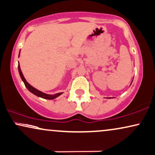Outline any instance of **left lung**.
Wrapping results in <instances>:
<instances>
[{"label":"left lung","instance_id":"obj_1","mask_svg":"<svg viewBox=\"0 0 155 155\" xmlns=\"http://www.w3.org/2000/svg\"><path fill=\"white\" fill-rule=\"evenodd\" d=\"M131 84H132V82H131ZM131 84H130V85H131ZM107 99H110V98H112V97H107Z\"/></svg>","mask_w":155,"mask_h":155}]
</instances>
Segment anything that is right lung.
<instances>
[{
  "label": "right lung",
  "instance_id": "right-lung-1",
  "mask_svg": "<svg viewBox=\"0 0 155 155\" xmlns=\"http://www.w3.org/2000/svg\"><path fill=\"white\" fill-rule=\"evenodd\" d=\"M21 52V51H20ZM20 56V53H19V55L18 57ZM18 72H19V74H20V76H21L22 80H23V82H24V84H25V87H27V89L29 90L30 92H31V93L34 94V95L38 96V97H41V98H43V99H46V100H53L55 99V98L59 97L60 95H62L63 94V92H58V93H56V94H53V95H50V94H46V93H44V92L40 91V90H38L35 88L33 86L30 85V84L26 81L25 78H24L23 76V74L22 73L21 71V67H20V65H19V62H18Z\"/></svg>",
  "mask_w": 155,
  "mask_h": 155
}]
</instances>
